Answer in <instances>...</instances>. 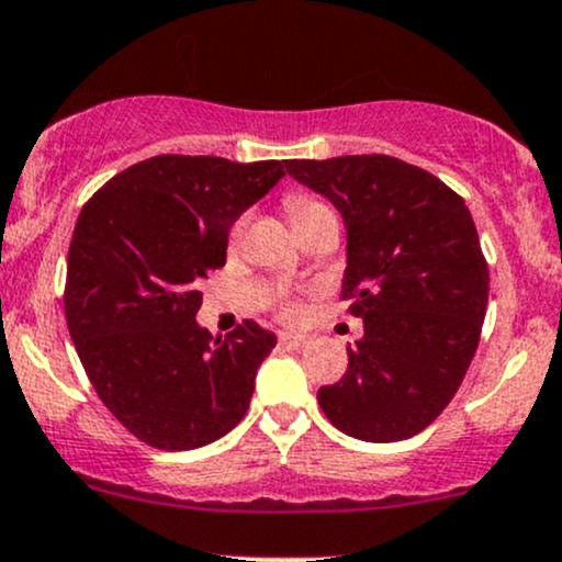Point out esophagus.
<instances>
[{
  "instance_id": "34e87169",
  "label": "esophagus",
  "mask_w": 562,
  "mask_h": 562,
  "mask_svg": "<svg viewBox=\"0 0 562 562\" xmlns=\"http://www.w3.org/2000/svg\"><path fill=\"white\" fill-rule=\"evenodd\" d=\"M279 342L283 345V348L289 350H302L307 345V337L305 334H292V331H283L279 337Z\"/></svg>"
}]
</instances>
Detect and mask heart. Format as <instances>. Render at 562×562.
I'll use <instances>...</instances> for the list:
<instances>
[{"instance_id":"1","label":"heart","mask_w":562,"mask_h":562,"mask_svg":"<svg viewBox=\"0 0 562 562\" xmlns=\"http://www.w3.org/2000/svg\"><path fill=\"white\" fill-rule=\"evenodd\" d=\"M318 206H324V204H318V201H313V199H302V196L289 201V212H292V220H297V217H302V214L318 210ZM236 233H238V228H236ZM294 313H297V307H286V315H294Z\"/></svg>"}]
</instances>
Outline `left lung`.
I'll use <instances>...</instances> for the list:
<instances>
[{
  "instance_id": "obj_1",
  "label": "left lung",
  "mask_w": 562,
  "mask_h": 562,
  "mask_svg": "<svg viewBox=\"0 0 562 562\" xmlns=\"http://www.w3.org/2000/svg\"><path fill=\"white\" fill-rule=\"evenodd\" d=\"M286 172L342 214V297L363 318L321 408L366 443L412 438L449 406L481 339L488 265L472 214L446 182L393 156L292 159Z\"/></svg>"
}]
</instances>
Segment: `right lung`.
<instances>
[{
    "instance_id": "right-lung-1",
    "label": "right lung",
    "mask_w": 562,
    "mask_h": 562,
    "mask_svg": "<svg viewBox=\"0 0 562 562\" xmlns=\"http://www.w3.org/2000/svg\"><path fill=\"white\" fill-rule=\"evenodd\" d=\"M281 161L154 156L81 210L68 247L66 321L109 412L143 443L188 451L247 414L276 334L244 321L212 339L201 281L225 265L231 225L283 178Z\"/></svg>"
}]
</instances>
